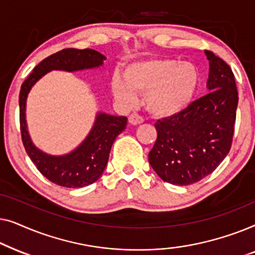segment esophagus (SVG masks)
<instances>
[{
  "label": "esophagus",
  "mask_w": 255,
  "mask_h": 255,
  "mask_svg": "<svg viewBox=\"0 0 255 255\" xmlns=\"http://www.w3.org/2000/svg\"><path fill=\"white\" fill-rule=\"evenodd\" d=\"M128 122H130V124H132V125L141 124L142 122H144V117L140 116V115L137 113H133L128 116Z\"/></svg>",
  "instance_id": "34e87169"
}]
</instances>
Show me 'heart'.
I'll return each mask as SVG.
<instances>
[{"instance_id":"heart-1","label":"heart","mask_w":255,"mask_h":255,"mask_svg":"<svg viewBox=\"0 0 255 255\" xmlns=\"http://www.w3.org/2000/svg\"><path fill=\"white\" fill-rule=\"evenodd\" d=\"M200 73L188 61L161 58L135 61L115 75L111 82L114 95L125 104L135 100V93H145V106L156 116H172L191 102L196 93Z\"/></svg>"}]
</instances>
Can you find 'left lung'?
Here are the masks:
<instances>
[{
    "mask_svg": "<svg viewBox=\"0 0 255 255\" xmlns=\"http://www.w3.org/2000/svg\"><path fill=\"white\" fill-rule=\"evenodd\" d=\"M207 95L154 124L158 138L148 161L165 182L189 186L211 174L228 155L235 133L238 90L232 69L211 51Z\"/></svg>",
    "mask_w": 255,
    "mask_h": 255,
    "instance_id": "left-lung-1",
    "label": "left lung"
}]
</instances>
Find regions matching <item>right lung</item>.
<instances>
[{"label": "right lung", "instance_id": "add662e5", "mask_svg": "<svg viewBox=\"0 0 255 255\" xmlns=\"http://www.w3.org/2000/svg\"><path fill=\"white\" fill-rule=\"evenodd\" d=\"M104 59V55L92 48H64L38 64L20 87L19 128L24 148L37 169L58 186L82 188L96 182L106 169L115 139L127 128L128 118L99 114L93 130L74 152L65 156H51L34 147L27 134L25 123L27 93L41 76L52 69L72 72L97 67L103 64Z\"/></svg>", "mask_w": 255, "mask_h": 255}]
</instances>
